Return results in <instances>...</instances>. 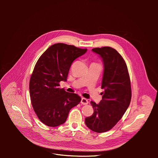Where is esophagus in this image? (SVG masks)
<instances>
[{
  "mask_svg": "<svg viewBox=\"0 0 158 158\" xmlns=\"http://www.w3.org/2000/svg\"><path fill=\"white\" fill-rule=\"evenodd\" d=\"M81 103L82 104H83V105H85V104H87L89 103V101H88V100H87V99L82 98V99H81Z\"/></svg>",
  "mask_w": 158,
  "mask_h": 158,
  "instance_id": "34e87169",
  "label": "esophagus"
}]
</instances>
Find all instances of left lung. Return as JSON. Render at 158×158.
<instances>
[{"instance_id": "obj_1", "label": "left lung", "mask_w": 158, "mask_h": 158, "mask_svg": "<svg viewBox=\"0 0 158 158\" xmlns=\"http://www.w3.org/2000/svg\"><path fill=\"white\" fill-rule=\"evenodd\" d=\"M92 51L102 59L104 92L99 104L91 101L94 113L85 118V123L90 129L99 133L110 130L122 118L130 104L131 88L126 64L116 49L103 47Z\"/></svg>"}]
</instances>
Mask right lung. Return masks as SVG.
I'll use <instances>...</instances> for the list:
<instances>
[{
    "label": "right lung",
    "instance_id": "obj_1",
    "mask_svg": "<svg viewBox=\"0 0 158 158\" xmlns=\"http://www.w3.org/2000/svg\"><path fill=\"white\" fill-rule=\"evenodd\" d=\"M86 52V49L57 43L38 59L29 82L30 96L36 115L46 126L64 124L70 110L81 102L77 94L60 89L59 82L67 81L72 63Z\"/></svg>",
    "mask_w": 158,
    "mask_h": 158
}]
</instances>
